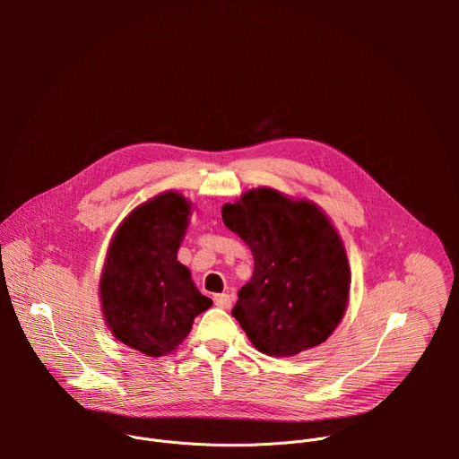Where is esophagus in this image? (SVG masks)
Here are the masks:
<instances>
[{"instance_id":"esophagus-1","label":"esophagus","mask_w":459,"mask_h":459,"mask_svg":"<svg viewBox=\"0 0 459 459\" xmlns=\"http://www.w3.org/2000/svg\"><path fill=\"white\" fill-rule=\"evenodd\" d=\"M214 303H216L220 308H230L232 298H230L229 294H216V296H214Z\"/></svg>"}]
</instances>
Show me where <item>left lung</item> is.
I'll return each mask as SVG.
<instances>
[{
    "mask_svg": "<svg viewBox=\"0 0 459 459\" xmlns=\"http://www.w3.org/2000/svg\"><path fill=\"white\" fill-rule=\"evenodd\" d=\"M223 223L252 250L254 273L232 316L252 345L289 358L329 338L343 317L351 271L343 243L326 216L274 188L248 190L223 205Z\"/></svg>",
    "mask_w": 459,
    "mask_h": 459,
    "instance_id": "8db88e82",
    "label": "left lung"
}]
</instances>
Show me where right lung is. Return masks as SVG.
I'll use <instances>...</instances> for the list:
<instances>
[{
  "label": "right lung",
  "mask_w": 459,
  "mask_h": 459,
  "mask_svg": "<svg viewBox=\"0 0 459 459\" xmlns=\"http://www.w3.org/2000/svg\"><path fill=\"white\" fill-rule=\"evenodd\" d=\"M190 204L165 192L130 212L108 247L100 292L110 333L151 358L172 352L212 299L178 261Z\"/></svg>",
  "instance_id": "add662e5"
}]
</instances>
